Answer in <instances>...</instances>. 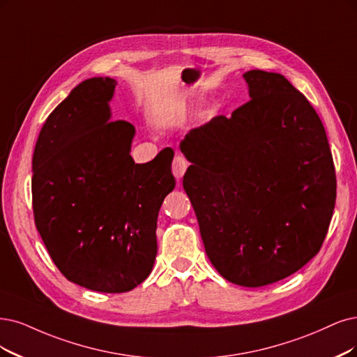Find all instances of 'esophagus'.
Instances as JSON below:
<instances>
[{
	"instance_id": "1",
	"label": "esophagus",
	"mask_w": 357,
	"mask_h": 357,
	"mask_svg": "<svg viewBox=\"0 0 357 357\" xmlns=\"http://www.w3.org/2000/svg\"><path fill=\"white\" fill-rule=\"evenodd\" d=\"M187 167H188V162L182 155L176 154L174 158V163H172V172H174V175L178 181H181L183 174H185Z\"/></svg>"
}]
</instances>
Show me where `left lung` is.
Listing matches in <instances>:
<instances>
[{
  "mask_svg": "<svg viewBox=\"0 0 357 357\" xmlns=\"http://www.w3.org/2000/svg\"><path fill=\"white\" fill-rule=\"evenodd\" d=\"M250 101L179 144L206 255L232 284L263 287L316 256L335 204V169L318 113L281 73L243 75Z\"/></svg>",
  "mask_w": 357,
  "mask_h": 357,
  "instance_id": "8db88e82",
  "label": "left lung"
}]
</instances>
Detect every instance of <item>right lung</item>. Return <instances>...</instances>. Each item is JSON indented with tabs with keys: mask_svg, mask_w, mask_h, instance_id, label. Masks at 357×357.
<instances>
[{
	"mask_svg": "<svg viewBox=\"0 0 357 357\" xmlns=\"http://www.w3.org/2000/svg\"><path fill=\"white\" fill-rule=\"evenodd\" d=\"M117 81L91 77L45 121L32 158L36 229L70 282L126 293L151 273L157 216L174 191V151L149 163L130 157L135 128L112 122Z\"/></svg>",
	"mask_w": 357,
	"mask_h": 357,
	"instance_id": "right-lung-1",
	"label": "right lung"
}]
</instances>
